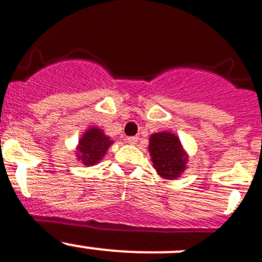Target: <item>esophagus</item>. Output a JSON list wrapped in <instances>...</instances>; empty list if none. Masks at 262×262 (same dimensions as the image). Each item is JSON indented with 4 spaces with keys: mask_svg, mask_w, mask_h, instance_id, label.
Masks as SVG:
<instances>
[{
    "mask_svg": "<svg viewBox=\"0 0 262 262\" xmlns=\"http://www.w3.org/2000/svg\"><path fill=\"white\" fill-rule=\"evenodd\" d=\"M126 141H128V143H130V145H136V143L138 142V137H136V136L128 137V138H126Z\"/></svg>",
    "mask_w": 262,
    "mask_h": 262,
    "instance_id": "1",
    "label": "esophagus"
}]
</instances>
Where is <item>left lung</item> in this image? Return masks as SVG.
<instances>
[{"instance_id":"obj_1","label":"left lung","mask_w":262,"mask_h":262,"mask_svg":"<svg viewBox=\"0 0 262 262\" xmlns=\"http://www.w3.org/2000/svg\"><path fill=\"white\" fill-rule=\"evenodd\" d=\"M148 150L154 167L161 177L173 180L180 177L181 173L186 168L187 159L182 150L180 139L169 132L152 134Z\"/></svg>"}]
</instances>
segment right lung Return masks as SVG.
I'll list each match as a JSON object with an SVG mask.
<instances>
[{
	"instance_id": "1",
	"label": "right lung",
	"mask_w": 262,
	"mask_h": 262,
	"mask_svg": "<svg viewBox=\"0 0 262 262\" xmlns=\"http://www.w3.org/2000/svg\"><path fill=\"white\" fill-rule=\"evenodd\" d=\"M112 141L98 128H90L82 134L77 147V156L85 165H94L104 156Z\"/></svg>"
}]
</instances>
